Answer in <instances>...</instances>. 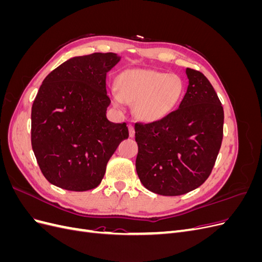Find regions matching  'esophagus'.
<instances>
[{
  "instance_id": "34e87169",
  "label": "esophagus",
  "mask_w": 262,
  "mask_h": 262,
  "mask_svg": "<svg viewBox=\"0 0 262 262\" xmlns=\"http://www.w3.org/2000/svg\"><path fill=\"white\" fill-rule=\"evenodd\" d=\"M128 129H129V137L133 138L134 137V133H136V131H134V126L132 124H129L128 125Z\"/></svg>"
}]
</instances>
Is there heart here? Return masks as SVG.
Returning <instances> with one entry per match:
<instances>
[{
  "mask_svg": "<svg viewBox=\"0 0 262 262\" xmlns=\"http://www.w3.org/2000/svg\"><path fill=\"white\" fill-rule=\"evenodd\" d=\"M117 85L115 104H136L134 113L145 122H155L169 115L185 93V82L179 75L147 69L124 71Z\"/></svg>",
  "mask_w": 262,
  "mask_h": 262,
  "instance_id": "1",
  "label": "heart"
}]
</instances>
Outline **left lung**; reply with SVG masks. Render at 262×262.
Instances as JSON below:
<instances>
[{
	"instance_id": "obj_1",
	"label": "left lung",
	"mask_w": 262,
	"mask_h": 262,
	"mask_svg": "<svg viewBox=\"0 0 262 262\" xmlns=\"http://www.w3.org/2000/svg\"><path fill=\"white\" fill-rule=\"evenodd\" d=\"M188 89L179 108L161 120L137 122L138 176L147 190L180 195L200 187L215 164L223 139L224 112L213 86L187 69Z\"/></svg>"
}]
</instances>
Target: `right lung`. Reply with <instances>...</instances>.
Returning <instances> with one entry per match:
<instances>
[{
    "instance_id": "obj_1",
    "label": "right lung",
    "mask_w": 262,
    "mask_h": 262,
    "mask_svg": "<svg viewBox=\"0 0 262 262\" xmlns=\"http://www.w3.org/2000/svg\"><path fill=\"white\" fill-rule=\"evenodd\" d=\"M120 57H74L47 75L31 107V146L50 184L87 191L104 178L109 158L129 138L125 122H110L106 75Z\"/></svg>"
}]
</instances>
